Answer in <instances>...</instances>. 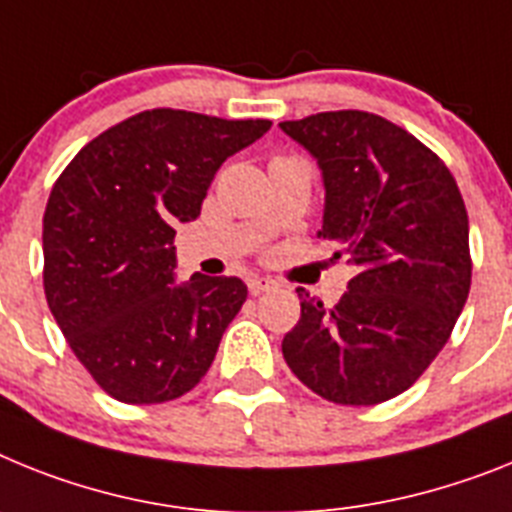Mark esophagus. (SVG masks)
Returning <instances> with one entry per match:
<instances>
[{
    "instance_id": "34e87169",
    "label": "esophagus",
    "mask_w": 512,
    "mask_h": 512,
    "mask_svg": "<svg viewBox=\"0 0 512 512\" xmlns=\"http://www.w3.org/2000/svg\"><path fill=\"white\" fill-rule=\"evenodd\" d=\"M270 288H275V281H270V278H250V293L252 296H260V293L270 291Z\"/></svg>"
}]
</instances>
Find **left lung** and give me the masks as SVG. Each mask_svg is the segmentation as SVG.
<instances>
[{"label": "left lung", "instance_id": "obj_1", "mask_svg": "<svg viewBox=\"0 0 512 512\" xmlns=\"http://www.w3.org/2000/svg\"><path fill=\"white\" fill-rule=\"evenodd\" d=\"M317 159L319 237L355 268L332 309L301 296L283 358L335 404H379L410 389L451 337L471 286L469 216L459 185L425 144L363 110L283 121Z\"/></svg>", "mask_w": 512, "mask_h": 512}]
</instances>
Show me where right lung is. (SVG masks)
<instances>
[{
    "mask_svg": "<svg viewBox=\"0 0 512 512\" xmlns=\"http://www.w3.org/2000/svg\"><path fill=\"white\" fill-rule=\"evenodd\" d=\"M270 126L146 110L92 139L53 185L43 213L48 309L118 402H170L211 368L247 286L203 273L175 283L172 239L201 216L221 164Z\"/></svg>",
    "mask_w": 512,
    "mask_h": 512,
    "instance_id": "1",
    "label": "right lung"
}]
</instances>
